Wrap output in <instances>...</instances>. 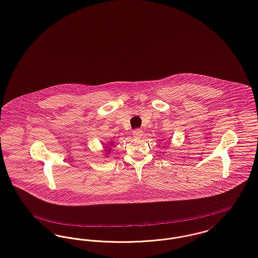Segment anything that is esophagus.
<instances>
[{"mask_svg": "<svg viewBox=\"0 0 258 258\" xmlns=\"http://www.w3.org/2000/svg\"><path fill=\"white\" fill-rule=\"evenodd\" d=\"M133 135H134V137H136V138H141V137L143 136V132L140 128H137V130H135L133 132Z\"/></svg>", "mask_w": 258, "mask_h": 258, "instance_id": "esophagus-1", "label": "esophagus"}]
</instances>
